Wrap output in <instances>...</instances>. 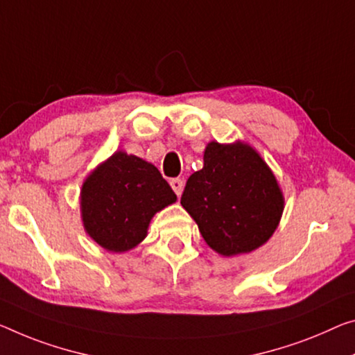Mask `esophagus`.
I'll list each match as a JSON object with an SVG mask.
<instances>
[{
  "mask_svg": "<svg viewBox=\"0 0 355 355\" xmlns=\"http://www.w3.org/2000/svg\"><path fill=\"white\" fill-rule=\"evenodd\" d=\"M170 185H171V189L174 190V193H176L178 196H181L182 190H184V182H182V179L174 178V179H171V181H170Z\"/></svg>",
  "mask_w": 355,
  "mask_h": 355,
  "instance_id": "esophagus-1",
  "label": "esophagus"
}]
</instances>
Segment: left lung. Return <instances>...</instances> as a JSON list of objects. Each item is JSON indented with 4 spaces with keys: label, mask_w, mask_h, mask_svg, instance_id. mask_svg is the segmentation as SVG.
<instances>
[{
    "label": "left lung",
    "mask_w": 355,
    "mask_h": 355,
    "mask_svg": "<svg viewBox=\"0 0 355 355\" xmlns=\"http://www.w3.org/2000/svg\"><path fill=\"white\" fill-rule=\"evenodd\" d=\"M205 165L185 184L181 205L206 244L223 257L249 254L268 241L279 225L284 195L252 146L211 141Z\"/></svg>",
    "instance_id": "1"
}]
</instances>
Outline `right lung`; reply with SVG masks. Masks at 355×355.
Segmentation results:
<instances>
[{"instance_id": "right-lung-1", "label": "right lung", "mask_w": 355, "mask_h": 355, "mask_svg": "<svg viewBox=\"0 0 355 355\" xmlns=\"http://www.w3.org/2000/svg\"><path fill=\"white\" fill-rule=\"evenodd\" d=\"M79 200L85 233L122 254L143 241L152 217L178 196L152 163L116 150L84 179Z\"/></svg>"}]
</instances>
